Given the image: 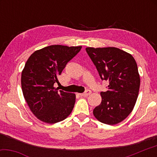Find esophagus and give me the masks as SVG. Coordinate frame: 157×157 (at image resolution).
<instances>
[{
    "mask_svg": "<svg viewBox=\"0 0 157 157\" xmlns=\"http://www.w3.org/2000/svg\"><path fill=\"white\" fill-rule=\"evenodd\" d=\"M91 94V91H90V90H86V91H85L84 93H83V94H79V95H80V96L87 97V96H88V95H89Z\"/></svg>",
    "mask_w": 157,
    "mask_h": 157,
    "instance_id": "esophagus-1",
    "label": "esophagus"
}]
</instances>
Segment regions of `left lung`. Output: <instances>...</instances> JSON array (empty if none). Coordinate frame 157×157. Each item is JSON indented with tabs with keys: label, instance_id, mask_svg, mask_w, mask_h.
<instances>
[{
	"label": "left lung",
	"instance_id": "8db88e82",
	"mask_svg": "<svg viewBox=\"0 0 157 157\" xmlns=\"http://www.w3.org/2000/svg\"><path fill=\"white\" fill-rule=\"evenodd\" d=\"M86 51L108 91L101 92L102 102L93 113L102 123L113 125L124 121L134 109L140 88L137 63L129 53L115 47H87Z\"/></svg>",
	"mask_w": 157,
	"mask_h": 157
}]
</instances>
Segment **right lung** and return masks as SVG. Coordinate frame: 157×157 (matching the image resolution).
<instances>
[{
	"label": "right lung",
	"mask_w": 157,
	"mask_h": 157,
	"mask_svg": "<svg viewBox=\"0 0 157 157\" xmlns=\"http://www.w3.org/2000/svg\"><path fill=\"white\" fill-rule=\"evenodd\" d=\"M82 46L52 45L32 54L21 73V88L29 108L39 120L54 124L66 119L72 112L75 94L58 91L54 87L69 61Z\"/></svg>",
	"instance_id": "add662e5"
}]
</instances>
